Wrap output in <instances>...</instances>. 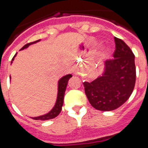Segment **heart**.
<instances>
[{"mask_svg":"<svg viewBox=\"0 0 148 148\" xmlns=\"http://www.w3.org/2000/svg\"><path fill=\"white\" fill-rule=\"evenodd\" d=\"M108 51H102V52H101V53H100V57H101V58H103V57H105L106 55H107V54H108Z\"/></svg>","mask_w":148,"mask_h":148,"instance_id":"obj_1","label":"heart"}]
</instances>
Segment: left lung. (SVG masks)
<instances>
[{
  "instance_id": "left-lung-1",
  "label": "left lung",
  "mask_w": 148,
  "mask_h": 148,
  "mask_svg": "<svg viewBox=\"0 0 148 148\" xmlns=\"http://www.w3.org/2000/svg\"><path fill=\"white\" fill-rule=\"evenodd\" d=\"M115 51L107 60L101 76L92 82H84L85 94L93 108L102 111L117 109L133 92L136 81L134 54L125 43L114 38Z\"/></svg>"
}]
</instances>
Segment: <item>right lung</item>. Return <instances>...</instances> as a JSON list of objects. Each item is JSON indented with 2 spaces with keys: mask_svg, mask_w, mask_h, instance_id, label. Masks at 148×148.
Returning a JSON list of instances; mask_svg holds the SVG:
<instances>
[{
  "mask_svg": "<svg viewBox=\"0 0 148 148\" xmlns=\"http://www.w3.org/2000/svg\"><path fill=\"white\" fill-rule=\"evenodd\" d=\"M40 40H36L34 42L28 43L22 47L21 50H24L27 47H28L29 45H33L34 43L38 42ZM17 54V53H16ZM16 54L14 55V57L16 56ZM14 57L13 58L12 60H14ZM12 63V61H11ZM72 77L71 74H67V75H65L63 77L59 80L58 81V97H57V101H56L55 105L53 106V108H52V110L48 112L46 114L41 115V116H39V117H31L33 118L34 120H41V121H47V120L53 119L54 117H56L60 113L61 110H62V106L63 103H64V93L65 90H66V88H67V82L69 81V79Z\"/></svg>",
  "mask_w": 148,
  "mask_h": 148,
  "instance_id": "1",
  "label": "right lung"
}]
</instances>
